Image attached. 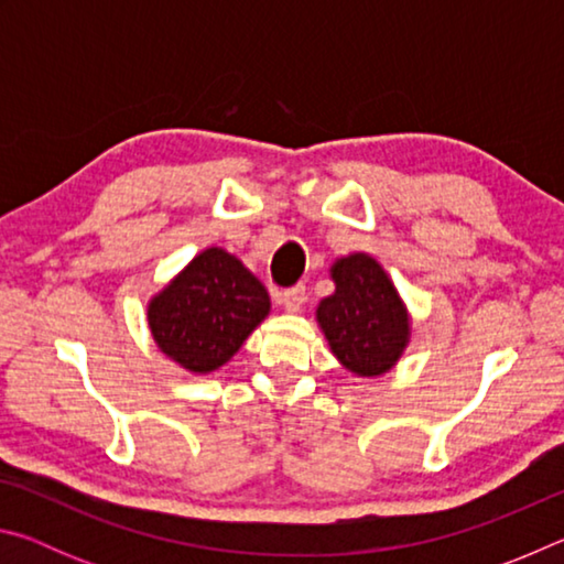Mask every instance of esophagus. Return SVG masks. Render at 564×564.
Returning a JSON list of instances; mask_svg holds the SVG:
<instances>
[{
  "label": "esophagus",
  "instance_id": "obj_1",
  "mask_svg": "<svg viewBox=\"0 0 564 564\" xmlns=\"http://www.w3.org/2000/svg\"><path fill=\"white\" fill-rule=\"evenodd\" d=\"M279 303H281L283 308L289 311V313H299V311L303 308V303H305V285L299 283V285H293V289L283 291V293L279 295Z\"/></svg>",
  "mask_w": 564,
  "mask_h": 564
}]
</instances>
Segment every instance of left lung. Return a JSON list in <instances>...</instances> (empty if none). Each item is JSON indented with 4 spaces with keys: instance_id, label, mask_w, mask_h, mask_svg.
<instances>
[{
    "instance_id": "obj_1",
    "label": "left lung",
    "mask_w": 564,
    "mask_h": 564,
    "mask_svg": "<svg viewBox=\"0 0 564 564\" xmlns=\"http://www.w3.org/2000/svg\"><path fill=\"white\" fill-rule=\"evenodd\" d=\"M336 293L316 308L318 326L343 368L360 378L388 373L410 340V316L373 256L350 253L330 265Z\"/></svg>"
}]
</instances>
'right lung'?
I'll return each instance as SVG.
<instances>
[{
	"instance_id": "add662e5",
	"label": "right lung",
	"mask_w": 564,
	"mask_h": 564,
	"mask_svg": "<svg viewBox=\"0 0 564 564\" xmlns=\"http://www.w3.org/2000/svg\"><path fill=\"white\" fill-rule=\"evenodd\" d=\"M263 283L224 248H206L149 301L159 350L188 373L221 368L269 316Z\"/></svg>"
}]
</instances>
